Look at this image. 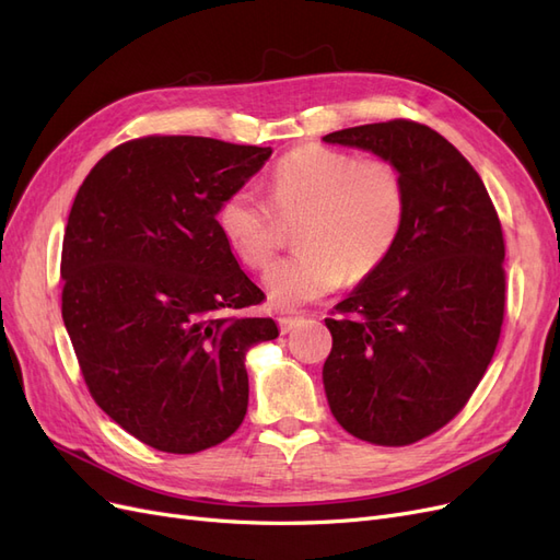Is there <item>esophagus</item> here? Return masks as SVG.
Wrapping results in <instances>:
<instances>
[{"label": "esophagus", "mask_w": 560, "mask_h": 560, "mask_svg": "<svg viewBox=\"0 0 560 560\" xmlns=\"http://www.w3.org/2000/svg\"><path fill=\"white\" fill-rule=\"evenodd\" d=\"M278 322H280V331L282 334H290V331H294L301 325L303 317L301 315H280Z\"/></svg>", "instance_id": "obj_1"}]
</instances>
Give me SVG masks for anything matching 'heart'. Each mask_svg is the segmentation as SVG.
<instances>
[{
    "label": "heart",
    "instance_id": "heart-1",
    "mask_svg": "<svg viewBox=\"0 0 560 560\" xmlns=\"http://www.w3.org/2000/svg\"><path fill=\"white\" fill-rule=\"evenodd\" d=\"M270 200L284 219H301L292 257L264 273L278 308H299L338 290L346 276L364 280L395 252L409 214L399 167L387 159H360L327 147H299L268 177ZM214 222L231 252L249 268L276 254L278 219L252 186L219 202Z\"/></svg>",
    "mask_w": 560,
    "mask_h": 560
}]
</instances>
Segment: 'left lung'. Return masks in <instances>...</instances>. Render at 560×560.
I'll use <instances>...</instances> for the list:
<instances>
[{
    "mask_svg": "<svg viewBox=\"0 0 560 560\" xmlns=\"http://www.w3.org/2000/svg\"><path fill=\"white\" fill-rule=\"evenodd\" d=\"M322 142L393 161L409 194L395 252L325 319L329 409L364 442L413 444L463 411L493 360L504 315L500 219L477 171L428 126L397 118Z\"/></svg>",
    "mask_w": 560,
    "mask_h": 560,
    "instance_id": "8db88e82",
    "label": "left lung"
}]
</instances>
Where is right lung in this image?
I'll return each instance as SVG.
<instances>
[{"instance_id": "right-lung-1", "label": "right lung", "mask_w": 560, "mask_h": 560, "mask_svg": "<svg viewBox=\"0 0 560 560\" xmlns=\"http://www.w3.org/2000/svg\"><path fill=\"white\" fill-rule=\"evenodd\" d=\"M273 154L194 135L112 149L79 186L62 241V319L93 399L142 444L198 453L247 413L245 354L278 338L238 317L264 292L217 229L222 198Z\"/></svg>"}]
</instances>
